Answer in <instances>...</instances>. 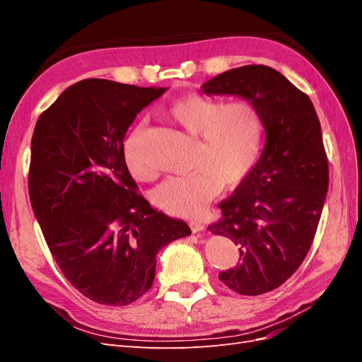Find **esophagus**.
<instances>
[{"label": "esophagus", "instance_id": "34e87169", "mask_svg": "<svg viewBox=\"0 0 362 362\" xmlns=\"http://www.w3.org/2000/svg\"><path fill=\"white\" fill-rule=\"evenodd\" d=\"M190 228H192L193 233H201V231H204V229H205V225L202 222L193 221V222H190Z\"/></svg>", "mask_w": 362, "mask_h": 362}]
</instances>
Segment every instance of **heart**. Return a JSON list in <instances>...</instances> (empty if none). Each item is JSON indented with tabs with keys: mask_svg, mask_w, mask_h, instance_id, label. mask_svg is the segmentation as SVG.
<instances>
[{
	"mask_svg": "<svg viewBox=\"0 0 362 362\" xmlns=\"http://www.w3.org/2000/svg\"><path fill=\"white\" fill-rule=\"evenodd\" d=\"M172 122L198 137L190 175L170 177L154 192L164 211L178 217L199 216L222 187L233 189L254 169L264 136V120L258 107L247 100L226 101L199 93L184 95L164 112ZM144 125L128 134L124 158L139 181H151L156 169L140 148Z\"/></svg>",
	"mask_w": 362,
	"mask_h": 362,
	"instance_id": "heart-1",
	"label": "heart"
}]
</instances>
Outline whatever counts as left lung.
<instances>
[{"label":"left lung","mask_w":362,"mask_h":362,"mask_svg":"<svg viewBox=\"0 0 362 362\" xmlns=\"http://www.w3.org/2000/svg\"><path fill=\"white\" fill-rule=\"evenodd\" d=\"M202 90L242 96L264 120L258 163L218 204L221 221L208 225L240 249L238 264L218 279L238 294L258 296L282 286L313 245L329 185L320 120L310 96L264 64L218 74Z\"/></svg>","instance_id":"obj_1"}]
</instances>
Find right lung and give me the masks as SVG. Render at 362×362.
Wrapping results in <instances>:
<instances>
[{"label":"right lung","instance_id":"right-lung-1","mask_svg":"<svg viewBox=\"0 0 362 362\" xmlns=\"http://www.w3.org/2000/svg\"><path fill=\"white\" fill-rule=\"evenodd\" d=\"M166 89L89 78L43 112L31 139L28 194L51 254L87 299L125 306L156 278V257L192 234L139 193L124 137Z\"/></svg>","mask_w":362,"mask_h":362}]
</instances>
